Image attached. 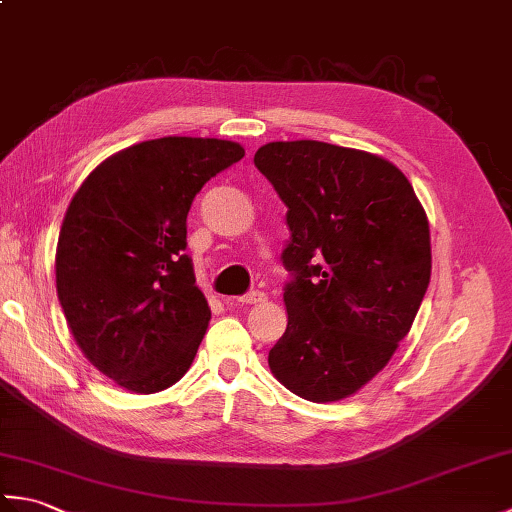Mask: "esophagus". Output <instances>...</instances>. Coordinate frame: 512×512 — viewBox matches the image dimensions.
<instances>
[{
  "instance_id": "1",
  "label": "esophagus",
  "mask_w": 512,
  "mask_h": 512,
  "mask_svg": "<svg viewBox=\"0 0 512 512\" xmlns=\"http://www.w3.org/2000/svg\"><path fill=\"white\" fill-rule=\"evenodd\" d=\"M262 301H266V295L262 290H250L248 295L233 299V303H237V306H255V303H262Z\"/></svg>"
}]
</instances>
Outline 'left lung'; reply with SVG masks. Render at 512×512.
<instances>
[{
	"instance_id": "8db88e82",
	"label": "left lung",
	"mask_w": 512,
	"mask_h": 512,
	"mask_svg": "<svg viewBox=\"0 0 512 512\" xmlns=\"http://www.w3.org/2000/svg\"><path fill=\"white\" fill-rule=\"evenodd\" d=\"M255 167L288 206V325L268 352L310 402L356 394L405 339L431 279L429 220L394 162L321 140H277Z\"/></svg>"
}]
</instances>
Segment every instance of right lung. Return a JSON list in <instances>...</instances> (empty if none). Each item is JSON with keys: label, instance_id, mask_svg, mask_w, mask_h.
Listing matches in <instances>:
<instances>
[{"label": "right lung", "instance_id": "obj_1", "mask_svg": "<svg viewBox=\"0 0 512 512\" xmlns=\"http://www.w3.org/2000/svg\"><path fill=\"white\" fill-rule=\"evenodd\" d=\"M244 158L233 140L165 136L105 158L65 211L54 273L68 328L118 387L156 394L187 374L211 321L195 286L187 215Z\"/></svg>", "mask_w": 512, "mask_h": 512}]
</instances>
